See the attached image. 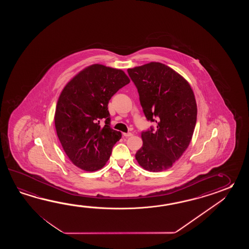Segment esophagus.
<instances>
[{"label":"esophagus","instance_id":"1","mask_svg":"<svg viewBox=\"0 0 249 249\" xmlns=\"http://www.w3.org/2000/svg\"><path fill=\"white\" fill-rule=\"evenodd\" d=\"M132 132H124V137H130V136H132Z\"/></svg>","mask_w":249,"mask_h":249}]
</instances>
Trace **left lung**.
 I'll list each match as a JSON object with an SVG mask.
<instances>
[{
  "mask_svg": "<svg viewBox=\"0 0 249 249\" xmlns=\"http://www.w3.org/2000/svg\"><path fill=\"white\" fill-rule=\"evenodd\" d=\"M137 88L146 118L157 130L142 132L139 164L149 172L169 169L189 147L196 122V100L191 85L174 69L159 62L127 69Z\"/></svg>",
  "mask_w": 249,
  "mask_h": 249,
  "instance_id": "left-lung-1",
  "label": "left lung"
}]
</instances>
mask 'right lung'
<instances>
[{"label":"right lung","mask_w":249,"mask_h":249,"mask_svg":"<svg viewBox=\"0 0 249 249\" xmlns=\"http://www.w3.org/2000/svg\"><path fill=\"white\" fill-rule=\"evenodd\" d=\"M130 83L121 69L89 66L69 81L58 97L54 116L58 140L70 161L94 172L106 164L122 134L110 127L107 104ZM101 121H105L102 127Z\"/></svg>","instance_id":"right-lung-1"}]
</instances>
